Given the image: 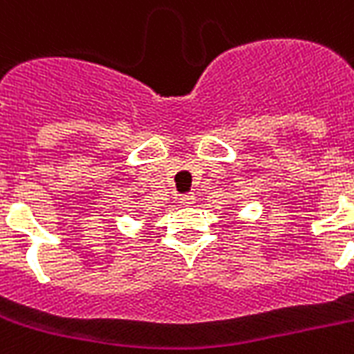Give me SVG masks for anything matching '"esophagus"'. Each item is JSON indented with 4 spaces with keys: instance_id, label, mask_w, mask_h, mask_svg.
<instances>
[{
    "instance_id": "1",
    "label": "esophagus",
    "mask_w": 354,
    "mask_h": 354,
    "mask_svg": "<svg viewBox=\"0 0 354 354\" xmlns=\"http://www.w3.org/2000/svg\"><path fill=\"white\" fill-rule=\"evenodd\" d=\"M195 196L193 195H182L180 196V202H182L183 206H191V204H195Z\"/></svg>"
}]
</instances>
